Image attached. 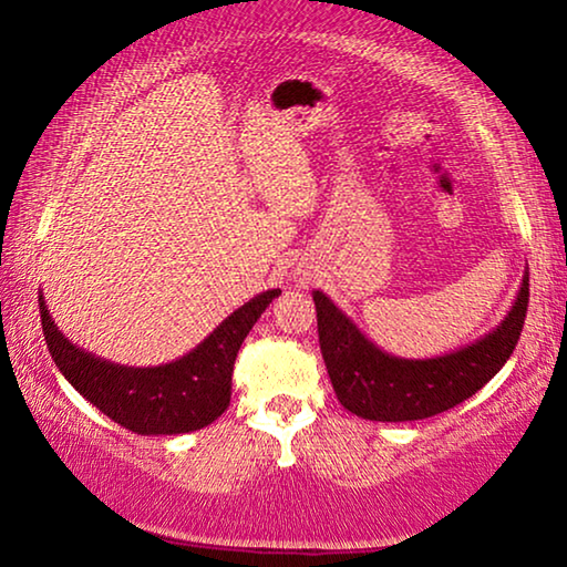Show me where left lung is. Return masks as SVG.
I'll list each match as a JSON object with an SVG mask.
<instances>
[{"label":"left lung","instance_id":"1","mask_svg":"<svg viewBox=\"0 0 567 567\" xmlns=\"http://www.w3.org/2000/svg\"><path fill=\"white\" fill-rule=\"evenodd\" d=\"M527 290L530 275L525 270L511 310L491 332L422 360L378 348L328 295L312 290L322 360L340 405L362 420L410 422L440 415L473 398L511 360L523 332Z\"/></svg>","mask_w":567,"mask_h":567}]
</instances>
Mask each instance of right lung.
Instances as JSON below:
<instances>
[{
    "label": "right lung",
    "instance_id": "add662e5",
    "mask_svg": "<svg viewBox=\"0 0 567 567\" xmlns=\"http://www.w3.org/2000/svg\"><path fill=\"white\" fill-rule=\"evenodd\" d=\"M282 290H265L225 318L182 358L150 368L112 362L56 328L40 292L42 332L64 380L117 425L137 435H182L209 425L229 405L239 344Z\"/></svg>",
    "mask_w": 567,
    "mask_h": 567
}]
</instances>
